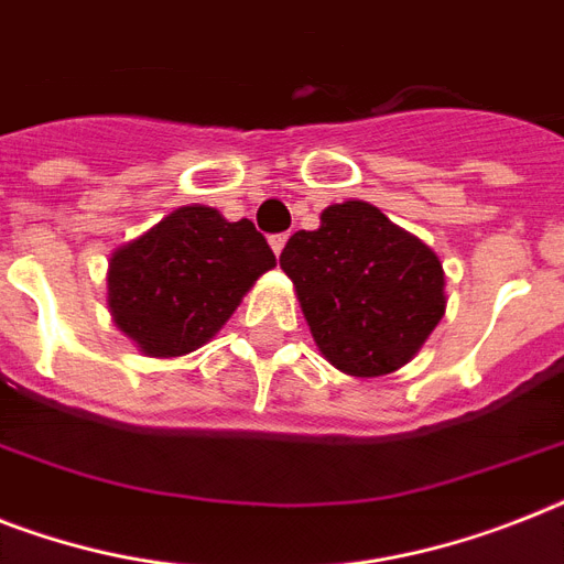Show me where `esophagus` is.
<instances>
[{
	"instance_id": "obj_1",
	"label": "esophagus",
	"mask_w": 564,
	"mask_h": 564,
	"mask_svg": "<svg viewBox=\"0 0 564 564\" xmlns=\"http://www.w3.org/2000/svg\"><path fill=\"white\" fill-rule=\"evenodd\" d=\"M286 240H290V235H272V237H269V246H272V251L278 254V258H281V251H283V246H286Z\"/></svg>"
}]
</instances>
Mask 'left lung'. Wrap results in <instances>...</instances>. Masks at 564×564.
I'll return each instance as SVG.
<instances>
[{
	"label": "left lung",
	"instance_id": "8db88e82",
	"mask_svg": "<svg viewBox=\"0 0 564 564\" xmlns=\"http://www.w3.org/2000/svg\"><path fill=\"white\" fill-rule=\"evenodd\" d=\"M281 269L315 345L350 377L402 368L446 310L437 254L359 199L329 205L322 228L295 231Z\"/></svg>",
	"mask_w": 564,
	"mask_h": 564
}]
</instances>
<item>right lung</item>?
<instances>
[{"mask_svg":"<svg viewBox=\"0 0 564 564\" xmlns=\"http://www.w3.org/2000/svg\"><path fill=\"white\" fill-rule=\"evenodd\" d=\"M274 267V251L251 219L219 210H173L109 260V310L150 356H185L231 318L242 295Z\"/></svg>","mask_w":564,"mask_h":564,"instance_id":"right-lung-1","label":"right lung"}]
</instances>
